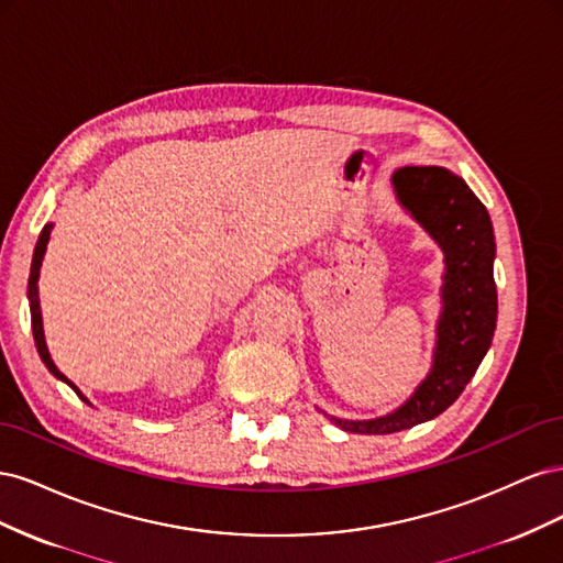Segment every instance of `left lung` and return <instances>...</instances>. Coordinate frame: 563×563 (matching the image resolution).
Instances as JSON below:
<instances>
[{"mask_svg":"<svg viewBox=\"0 0 563 563\" xmlns=\"http://www.w3.org/2000/svg\"><path fill=\"white\" fill-rule=\"evenodd\" d=\"M391 183L399 201L444 249V310L437 327L432 371L411 399L376 420L331 418L340 430L356 434L401 432L444 413L479 368L498 317L493 279L496 242L484 203L463 178L441 166H404Z\"/></svg>","mask_w":563,"mask_h":563,"instance_id":"1","label":"left lung"}]
</instances>
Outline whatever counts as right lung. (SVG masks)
I'll return each instance as SVG.
<instances>
[{"label":"right lung","mask_w":563,"mask_h":563,"mask_svg":"<svg viewBox=\"0 0 563 563\" xmlns=\"http://www.w3.org/2000/svg\"><path fill=\"white\" fill-rule=\"evenodd\" d=\"M54 225H44V230L40 232V240H37V246H35V255H32V267H30V279H27V298H30V312H32V333H35V345H37V352L42 356V362L46 364V368L54 373L56 378H60L63 383L70 385L77 395L79 389L67 380L63 373L56 368V364L51 362V354L46 350V343H44V329H42V312H40V294H37V279H40V267H42V258H44V251H46V242H48V232ZM81 397V395H79ZM84 399V397H81ZM87 401V399H84Z\"/></svg>","instance_id":"1"}]
</instances>
